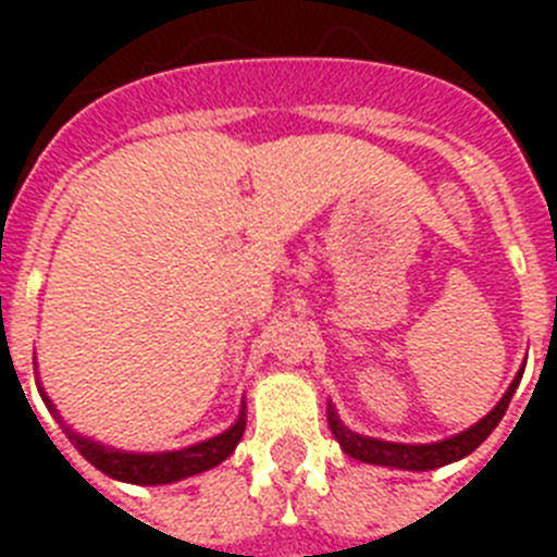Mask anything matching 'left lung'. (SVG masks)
Returning a JSON list of instances; mask_svg holds the SVG:
<instances>
[{
	"label": "left lung",
	"instance_id": "8db88e82",
	"mask_svg": "<svg viewBox=\"0 0 557 557\" xmlns=\"http://www.w3.org/2000/svg\"><path fill=\"white\" fill-rule=\"evenodd\" d=\"M520 384L518 379L511 381V387L506 389V396L497 401L492 413L480 419L476 424H471L468 431L450 436V440L431 442V445H401V442H384L372 440V436H361V433H352L347 424L341 422L338 413L330 407V428L335 433V440L341 442V448L347 450L352 459H361V462H372V466H387V468H405V471H431V468H442L448 462H457V459L468 457L471 450L480 448L485 442V436L500 424L506 407H509L511 396Z\"/></svg>",
	"mask_w": 557,
	"mask_h": 557
}]
</instances>
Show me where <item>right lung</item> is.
Listing matches in <instances>:
<instances>
[{
    "mask_svg": "<svg viewBox=\"0 0 557 557\" xmlns=\"http://www.w3.org/2000/svg\"><path fill=\"white\" fill-rule=\"evenodd\" d=\"M42 393V389H39ZM46 405L51 413H57L54 405L48 401ZM245 431V407L239 419H236L225 433H219L213 440L199 442V445H190V448L182 450H164V454H126V450H115L100 445V442L83 440L81 433H74L72 428H65L69 440L74 442V448L81 450L83 457L89 459L91 466L109 474L112 480H121V483H135V485H164L176 483V480H185V476L201 474L208 468H216L222 459H227L234 454L236 442L243 440Z\"/></svg>",
    "mask_w": 557,
    "mask_h": 557,
    "instance_id": "1",
    "label": "right lung"
}]
</instances>
